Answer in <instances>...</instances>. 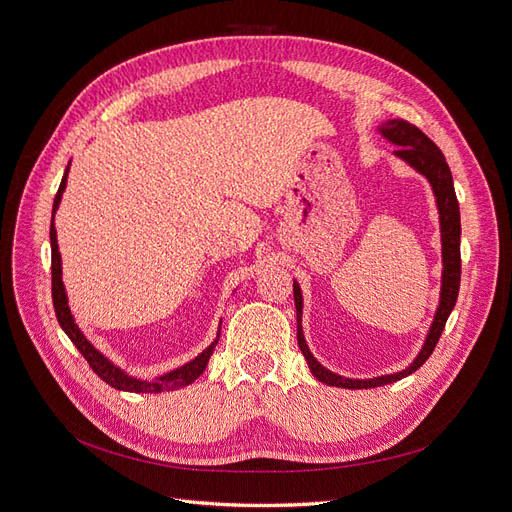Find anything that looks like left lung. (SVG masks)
<instances>
[{
	"label": "left lung",
	"mask_w": 512,
	"mask_h": 512,
	"mask_svg": "<svg viewBox=\"0 0 512 512\" xmlns=\"http://www.w3.org/2000/svg\"><path fill=\"white\" fill-rule=\"evenodd\" d=\"M379 133L387 141L398 145V150H394V156H398L400 160H404L406 164L415 168L417 173H421L433 189L437 212H440V231H442V264H444L442 291H440V306L435 310L433 323L425 337V344L417 354V358L412 360L404 371L373 377V379H348L325 369L308 350L304 331H302V291H300V285L294 281V302H296V314H298V346L308 362V367L319 381L335 387H346V389H369V387L387 385V383L400 381L410 373L421 369L423 362L435 350L437 339H440L446 327V321L456 304L458 287H460V210H458V200L454 193L452 173L444 154L421 129L410 125L408 120H402V118L385 120L383 125H379Z\"/></svg>",
	"instance_id": "left-lung-1"
}]
</instances>
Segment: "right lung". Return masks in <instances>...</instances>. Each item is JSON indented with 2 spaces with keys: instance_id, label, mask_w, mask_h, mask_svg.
<instances>
[{
  "instance_id": "right-lung-1",
  "label": "right lung",
  "mask_w": 512,
  "mask_h": 512,
  "mask_svg": "<svg viewBox=\"0 0 512 512\" xmlns=\"http://www.w3.org/2000/svg\"><path fill=\"white\" fill-rule=\"evenodd\" d=\"M66 175H68V168L62 177V183L58 187V193L54 198V210H52V227H50V241H52V298H54V310L58 316V323L64 329V333L70 337V342L75 344V348L85 356V360L89 362V367L93 369V373L100 377L102 381H106L108 385H112L114 389H123V392H135V394H158V392H170V389H179L185 387L189 383L196 381L204 369L206 364L218 344V335L221 331L216 333L214 342L191 362L183 364V367L170 371L162 377H156L152 381H141L137 377L127 375L123 369H118L116 364H112L100 350H95L91 346L89 339L81 333L79 325L75 323V316L70 314L68 308V298H66V289L62 283V258H60V250H58V239H56V227H54V214L60 206L62 200V193L66 187Z\"/></svg>"
}]
</instances>
